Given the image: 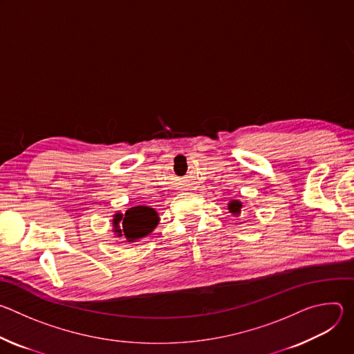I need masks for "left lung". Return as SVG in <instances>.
Returning a JSON list of instances; mask_svg holds the SVG:
<instances>
[{
	"instance_id": "left-lung-1",
	"label": "left lung",
	"mask_w": 354,
	"mask_h": 354,
	"mask_svg": "<svg viewBox=\"0 0 354 354\" xmlns=\"http://www.w3.org/2000/svg\"><path fill=\"white\" fill-rule=\"evenodd\" d=\"M241 207H242V205L239 203L238 200H232L231 203L228 205V209H230V212H231V213H234V214H238V213L241 212Z\"/></svg>"
}]
</instances>
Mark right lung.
Here are the masks:
<instances>
[{"instance_id":"1","label":"right lung","mask_w":354,"mask_h":354,"mask_svg":"<svg viewBox=\"0 0 354 354\" xmlns=\"http://www.w3.org/2000/svg\"><path fill=\"white\" fill-rule=\"evenodd\" d=\"M158 220V214L154 209L147 206H137L129 209L124 216H115L113 224L116 228L115 231L119 232V236L124 235L130 242L148 235L157 227ZM120 221H122V227H118Z\"/></svg>"}]
</instances>
